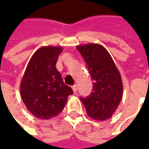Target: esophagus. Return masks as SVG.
<instances>
[{
  "label": "esophagus",
  "mask_w": 149,
  "mask_h": 149,
  "mask_svg": "<svg viewBox=\"0 0 149 149\" xmlns=\"http://www.w3.org/2000/svg\"><path fill=\"white\" fill-rule=\"evenodd\" d=\"M72 89H73V91H74V93H76L78 90V87L76 84H74V85H73L72 86Z\"/></svg>",
  "instance_id": "34e87169"
}]
</instances>
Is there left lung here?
<instances>
[{"instance_id": "8db88e82", "label": "left lung", "mask_w": 149, "mask_h": 149, "mask_svg": "<svg viewBox=\"0 0 149 149\" xmlns=\"http://www.w3.org/2000/svg\"><path fill=\"white\" fill-rule=\"evenodd\" d=\"M88 67L93 91L80 100L88 116L104 121L113 116L123 97V81L120 72L108 50L100 44L89 43L76 46Z\"/></svg>"}]
</instances>
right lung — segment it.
Wrapping results in <instances>:
<instances>
[{"label": "right lung", "mask_w": 149, "mask_h": 149, "mask_svg": "<svg viewBox=\"0 0 149 149\" xmlns=\"http://www.w3.org/2000/svg\"><path fill=\"white\" fill-rule=\"evenodd\" d=\"M61 46H42L33 54L20 81V91L27 110L35 117L49 119L64 109L72 89L64 83L55 65Z\"/></svg>", "instance_id": "add662e5"}]
</instances>
